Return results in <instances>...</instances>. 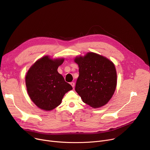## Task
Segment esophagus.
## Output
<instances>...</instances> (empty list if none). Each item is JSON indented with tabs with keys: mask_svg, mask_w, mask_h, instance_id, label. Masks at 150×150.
Wrapping results in <instances>:
<instances>
[{
	"mask_svg": "<svg viewBox=\"0 0 150 150\" xmlns=\"http://www.w3.org/2000/svg\"><path fill=\"white\" fill-rule=\"evenodd\" d=\"M70 85L72 86V88H74V86H75V83L74 82H71L70 83Z\"/></svg>",
	"mask_w": 150,
	"mask_h": 150,
	"instance_id": "obj_1",
	"label": "esophagus"
}]
</instances>
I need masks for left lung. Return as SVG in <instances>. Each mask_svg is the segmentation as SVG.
<instances>
[{"mask_svg":"<svg viewBox=\"0 0 150 150\" xmlns=\"http://www.w3.org/2000/svg\"><path fill=\"white\" fill-rule=\"evenodd\" d=\"M79 67L75 91L84 103L93 108L103 106L113 96L117 86V72L114 63L93 52L77 56Z\"/></svg>","mask_w":150,"mask_h":150,"instance_id":"1","label":"left lung"}]
</instances>
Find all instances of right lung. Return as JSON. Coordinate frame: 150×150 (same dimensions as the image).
<instances>
[{
    "label": "right lung",
    "mask_w": 150,
    "mask_h": 150,
    "mask_svg": "<svg viewBox=\"0 0 150 150\" xmlns=\"http://www.w3.org/2000/svg\"><path fill=\"white\" fill-rule=\"evenodd\" d=\"M64 58L52 59L44 56L30 67L26 74L25 84L30 99L41 109L52 111L58 106L71 85L65 81L58 68Z\"/></svg>",
    "instance_id": "obj_1"
}]
</instances>
